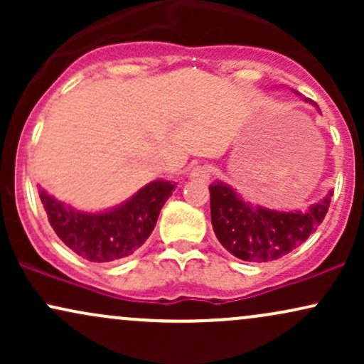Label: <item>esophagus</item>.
<instances>
[{
    "mask_svg": "<svg viewBox=\"0 0 364 364\" xmlns=\"http://www.w3.org/2000/svg\"><path fill=\"white\" fill-rule=\"evenodd\" d=\"M212 174V168L208 164H196L190 171V178L195 181H207Z\"/></svg>",
    "mask_w": 364,
    "mask_h": 364,
    "instance_id": "34e87169",
    "label": "esophagus"
}]
</instances>
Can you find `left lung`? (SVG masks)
<instances>
[{
	"mask_svg": "<svg viewBox=\"0 0 364 364\" xmlns=\"http://www.w3.org/2000/svg\"><path fill=\"white\" fill-rule=\"evenodd\" d=\"M306 102L313 101L306 99ZM208 190L217 240L229 253L245 262L277 260L306 241L323 223L333 195L330 191L306 212H277L245 202L223 181L212 183Z\"/></svg>",
	"mask_w": 364,
	"mask_h": 364,
	"instance_id": "left-lung-1",
	"label": "left lung"
}]
</instances>
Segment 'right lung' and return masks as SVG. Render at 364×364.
<instances>
[{"label":"right lung","mask_w":364,"mask_h":364,"mask_svg":"<svg viewBox=\"0 0 364 364\" xmlns=\"http://www.w3.org/2000/svg\"><path fill=\"white\" fill-rule=\"evenodd\" d=\"M174 186V181H154L123 205L102 214L73 210L44 190H39V196L49 224L63 243L85 260L104 263L128 257L147 241Z\"/></svg>","instance_id":"obj_1"}]
</instances>
